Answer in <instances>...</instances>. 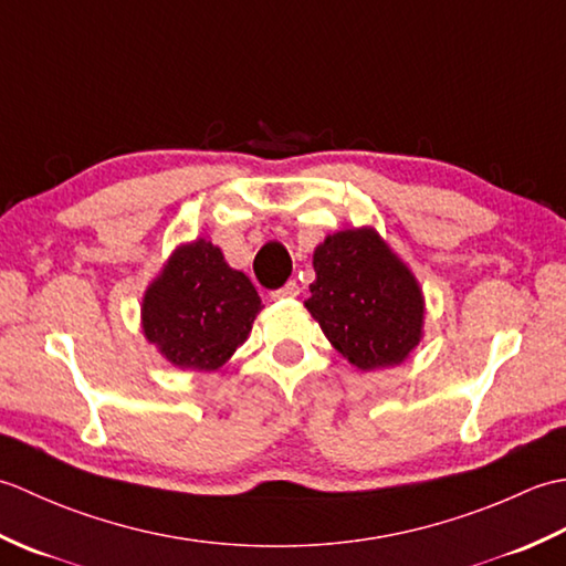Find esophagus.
<instances>
[{"label":"esophagus","instance_id":"obj_1","mask_svg":"<svg viewBox=\"0 0 566 566\" xmlns=\"http://www.w3.org/2000/svg\"><path fill=\"white\" fill-rule=\"evenodd\" d=\"M298 296V284L296 282H286L280 290L272 292V298H294Z\"/></svg>","mask_w":566,"mask_h":566}]
</instances>
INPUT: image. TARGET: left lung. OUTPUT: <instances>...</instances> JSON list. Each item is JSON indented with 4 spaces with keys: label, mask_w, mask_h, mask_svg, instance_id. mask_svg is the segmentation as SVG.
I'll return each mask as SVG.
<instances>
[{
    "label": "left lung",
    "mask_w": 566,
    "mask_h": 566,
    "mask_svg": "<svg viewBox=\"0 0 566 566\" xmlns=\"http://www.w3.org/2000/svg\"><path fill=\"white\" fill-rule=\"evenodd\" d=\"M308 314L357 369L401 365L423 338V292L375 228L328 235L314 252Z\"/></svg>",
    "instance_id": "left-lung-1"
}]
</instances>
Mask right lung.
Segmentation results:
<instances>
[{
  "instance_id": "right-lung-1",
  "label": "right lung",
  "mask_w": 566,
  "mask_h": 566,
  "mask_svg": "<svg viewBox=\"0 0 566 566\" xmlns=\"http://www.w3.org/2000/svg\"><path fill=\"white\" fill-rule=\"evenodd\" d=\"M262 302L209 240L179 245L146 290L143 333L179 369L213 371L248 340Z\"/></svg>"
}]
</instances>
